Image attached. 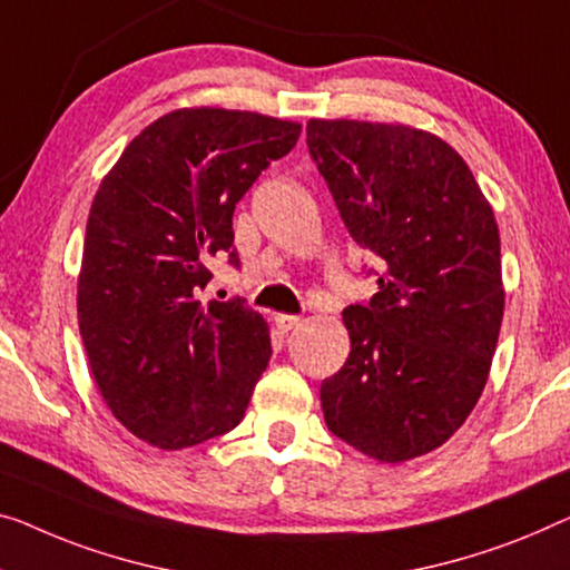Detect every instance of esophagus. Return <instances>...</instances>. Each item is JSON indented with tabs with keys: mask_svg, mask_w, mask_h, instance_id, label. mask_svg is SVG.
I'll list each match as a JSON object with an SVG mask.
<instances>
[{
	"mask_svg": "<svg viewBox=\"0 0 570 570\" xmlns=\"http://www.w3.org/2000/svg\"><path fill=\"white\" fill-rule=\"evenodd\" d=\"M299 317L296 314H276V327L282 330V333H288V330H294L296 325H299Z\"/></svg>",
	"mask_w": 570,
	"mask_h": 570,
	"instance_id": "obj_1",
	"label": "esophagus"
}]
</instances>
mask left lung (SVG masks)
<instances>
[{"label":"left lung","mask_w":570,"mask_h":570,"mask_svg":"<svg viewBox=\"0 0 570 570\" xmlns=\"http://www.w3.org/2000/svg\"><path fill=\"white\" fill-rule=\"evenodd\" d=\"M307 146L347 233L384 261L373 299L343 312L351 355L322 381V412L373 461H412L448 443L487 386L504 317L494 209L428 130L309 120Z\"/></svg>","instance_id":"8db88e82"}]
</instances>
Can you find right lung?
<instances>
[{
  "label": "right lung",
  "mask_w": 570,
  "mask_h": 570,
  "mask_svg": "<svg viewBox=\"0 0 570 570\" xmlns=\"http://www.w3.org/2000/svg\"><path fill=\"white\" fill-rule=\"evenodd\" d=\"M302 125L223 107L150 122L101 178L79 271V330L115 420L160 450L225 435L271 358L268 322L243 299L202 302L233 250V212Z\"/></svg>",
  "instance_id": "right-lung-1"
}]
</instances>
